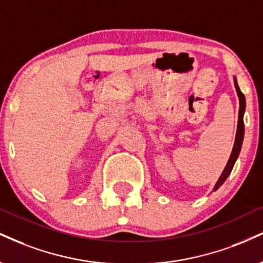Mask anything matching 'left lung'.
<instances>
[{
	"label": "left lung",
	"mask_w": 263,
	"mask_h": 263,
	"mask_svg": "<svg viewBox=\"0 0 263 263\" xmlns=\"http://www.w3.org/2000/svg\"><path fill=\"white\" fill-rule=\"evenodd\" d=\"M234 85H235V89H236V93H238L239 104H240L239 116H238V128H236L235 142H234V147H233L232 154H230L229 160H228V163H227L226 167H224L223 173L220 174L219 179H218L216 185H214L213 191H217V190L219 189L220 186L224 183V181L228 179V176L230 175V173H232V170L234 167V164H235L236 159H238V157L240 154V151H241V145H242V141H243V114H245L246 101H245V96H243V94L241 93V90H240L235 76H234Z\"/></svg>",
	"instance_id": "1"
}]
</instances>
